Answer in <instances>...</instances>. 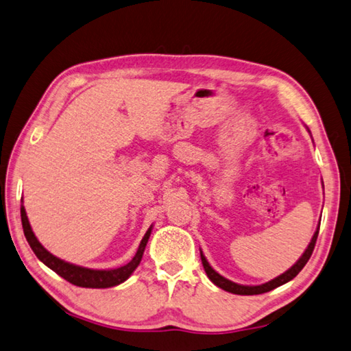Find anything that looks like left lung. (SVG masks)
Returning a JSON list of instances; mask_svg holds the SVG:
<instances>
[{
	"mask_svg": "<svg viewBox=\"0 0 351 351\" xmlns=\"http://www.w3.org/2000/svg\"><path fill=\"white\" fill-rule=\"evenodd\" d=\"M318 234H319V224H318V229H316V232L312 237V241H310V244H308L307 249H306V252L302 254V256L300 258V260L296 261L289 270H286V272L281 274L280 276H276V278H274L272 281H269L266 284H261V286H241V284H237V282H232V281L226 280V278H224V276H221L220 274H217L215 270L209 266L208 260H206V258H204L203 252L200 250V256H202V263H203L204 272H206L208 278L213 281L215 286H218L220 289L226 290V292H230V293H235V295H260V293L270 292V290H274L275 287H280V286H282V284H286L290 280H293L295 276L301 272L302 267L306 266L307 261L310 260V256H312V254H313V249H315L316 238H318Z\"/></svg>",
	"mask_w": 351,
	"mask_h": 351,
	"instance_id": "left-lung-1",
	"label": "left lung"
}]
</instances>
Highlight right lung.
I'll return each mask as SVG.
<instances>
[{"label": "right lung", "instance_id": "add662e5", "mask_svg": "<svg viewBox=\"0 0 351 351\" xmlns=\"http://www.w3.org/2000/svg\"><path fill=\"white\" fill-rule=\"evenodd\" d=\"M21 221H23L24 235L27 238L32 250L39 258V261H43L45 266L50 267L53 272H56L59 276H62L64 280L75 284V286L87 287V289H107V287L117 286V284L128 280V276L134 272L136 267L138 266V263H141L145 246H147L148 238L151 235V228H149L147 230V234L143 235L141 244H138V249L134 258L128 264H125V266L117 267V269L95 270V269L75 266V264L62 261L61 258L51 255L49 250L38 241L35 234H33L24 206H21Z\"/></svg>", "mask_w": 351, "mask_h": 351}]
</instances>
